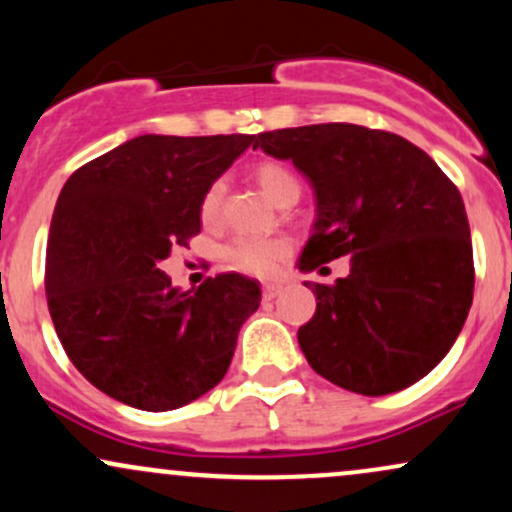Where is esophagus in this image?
Returning <instances> with one entry per match:
<instances>
[{"mask_svg": "<svg viewBox=\"0 0 512 512\" xmlns=\"http://www.w3.org/2000/svg\"><path fill=\"white\" fill-rule=\"evenodd\" d=\"M281 291H284V284H279V281H272V284H264L262 286L264 301H274L276 296H281Z\"/></svg>", "mask_w": 512, "mask_h": 512, "instance_id": "1", "label": "esophagus"}]
</instances>
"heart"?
Instances as JSON below:
<instances>
[{
    "label": "heart",
    "instance_id": "heart-1",
    "mask_svg": "<svg viewBox=\"0 0 512 512\" xmlns=\"http://www.w3.org/2000/svg\"><path fill=\"white\" fill-rule=\"evenodd\" d=\"M255 180L260 185V190L267 195L269 202H274L276 207L284 202H296L301 195V182H298L296 173L289 166L279 161H262L255 168ZM223 195H226V182L214 180L204 190L202 204H199V214H202L204 223H214L219 219V211L223 204ZM291 243L286 238H262V236H243L236 238L226 250L223 257L231 264L233 269L240 272L257 274V276H269L276 272L281 262L289 257Z\"/></svg>",
    "mask_w": 512,
    "mask_h": 512
}]
</instances>
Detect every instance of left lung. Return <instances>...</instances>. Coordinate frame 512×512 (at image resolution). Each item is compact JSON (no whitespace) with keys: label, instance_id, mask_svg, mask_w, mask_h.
Listing matches in <instances>:
<instances>
[{"label":"left lung","instance_id":"left-lung-1","mask_svg":"<svg viewBox=\"0 0 512 512\" xmlns=\"http://www.w3.org/2000/svg\"><path fill=\"white\" fill-rule=\"evenodd\" d=\"M291 161L315 195L298 269L351 255L332 286L305 281L315 315L298 344L330 383L380 397L414 385L443 361L474 293L464 202L426 151L404 137L346 122L257 134Z\"/></svg>","mask_w":512,"mask_h":512}]
</instances>
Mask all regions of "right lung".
Masks as SVG:
<instances>
[{
	"label": "right lung",
	"mask_w": 512,
	"mask_h": 512,
	"mask_svg": "<svg viewBox=\"0 0 512 512\" xmlns=\"http://www.w3.org/2000/svg\"><path fill=\"white\" fill-rule=\"evenodd\" d=\"M252 144L250 134H142L64 182L45 264L50 317L76 370L117 402L185 407L231 366L260 284L219 274L180 291L158 264L202 231L204 190Z\"/></svg>",
	"instance_id": "obj_1"
}]
</instances>
